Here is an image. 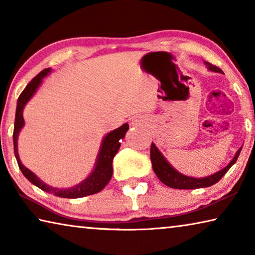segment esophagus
Returning <instances> with one entry per match:
<instances>
[{"label": "esophagus", "mask_w": 255, "mask_h": 255, "mask_svg": "<svg viewBox=\"0 0 255 255\" xmlns=\"http://www.w3.org/2000/svg\"><path fill=\"white\" fill-rule=\"evenodd\" d=\"M131 125H132V126H138V125H140V119L139 118H132L131 119Z\"/></svg>", "instance_id": "1"}]
</instances>
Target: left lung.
Masks as SVG:
<instances>
[{"mask_svg":"<svg viewBox=\"0 0 255 255\" xmlns=\"http://www.w3.org/2000/svg\"><path fill=\"white\" fill-rule=\"evenodd\" d=\"M205 64L209 71H213L216 73H223L221 68L213 65V64H210L208 62H205ZM241 150L242 147L237 150L235 156L233 157L232 161L228 163L224 169L216 172V173L211 175L205 176V178H192V176H188L180 173L179 171H176L174 167L167 162V159L163 156V154L159 152V149L154 143L150 145V161H152V166L155 174H156L157 178L161 180V182L167 185V187L173 189H198L210 187V185L217 183L218 181L225 175L226 172L234 165Z\"/></svg>","mask_w":255,"mask_h":255,"instance_id":"8db88e82","label":"left lung"}]
</instances>
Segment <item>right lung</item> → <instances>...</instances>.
Instances as JSON below:
<instances>
[{
  "mask_svg": "<svg viewBox=\"0 0 255 255\" xmlns=\"http://www.w3.org/2000/svg\"><path fill=\"white\" fill-rule=\"evenodd\" d=\"M51 72V68H45L41 71L39 74L30 81V83L25 86V89L20 94L18 99V103H16V110H15V120H14V130H13V146H14V155L18 162V165L20 167L22 174L27 178L30 182L36 185L42 191L51 193V195L57 196L60 198H71V199H75V198H82L85 196L94 195V193L100 192L101 190L106 187L109 182L112 176V161L116 154L119 150L120 145H122V140L125 138L127 130L129 129L128 124H124L123 126L115 129L103 137L102 143L100 146V150H99L98 157L94 169L88 178L84 179L79 184L74 185V187L62 189V188H54L51 185L46 184L45 182L38 178V176L33 173V172L27 169L20 161L19 153H18V137L21 129L24 126V119H23V109L28 101L33 97V94L39 88L42 83V79L46 77Z\"/></svg>",
  "mask_w": 255,
  "mask_h": 255,
  "instance_id": "add662e5",
  "label": "right lung"
}]
</instances>
